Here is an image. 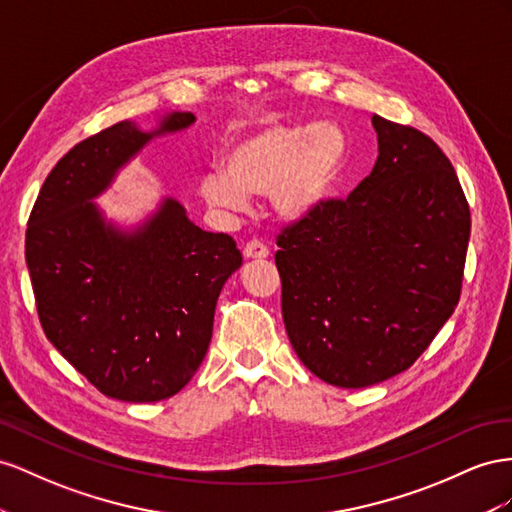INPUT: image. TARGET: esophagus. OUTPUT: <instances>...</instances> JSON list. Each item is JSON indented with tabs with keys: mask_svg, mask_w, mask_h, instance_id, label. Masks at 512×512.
Returning <instances> with one entry per match:
<instances>
[{
	"mask_svg": "<svg viewBox=\"0 0 512 512\" xmlns=\"http://www.w3.org/2000/svg\"><path fill=\"white\" fill-rule=\"evenodd\" d=\"M268 246L261 240H248L244 246V257L246 259H266L268 257Z\"/></svg>",
	"mask_w": 512,
	"mask_h": 512,
	"instance_id": "obj_1",
	"label": "esophagus"
}]
</instances>
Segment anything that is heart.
Instances as JSON below:
<instances>
[{
    "instance_id": "heart-1",
    "label": "heart",
    "mask_w": 512,
    "mask_h": 512,
    "mask_svg": "<svg viewBox=\"0 0 512 512\" xmlns=\"http://www.w3.org/2000/svg\"><path fill=\"white\" fill-rule=\"evenodd\" d=\"M345 135L332 122H272L244 135L223 154V169L201 173L197 191L210 208L240 212L248 195H268L285 221L309 216L339 178Z\"/></svg>"
}]
</instances>
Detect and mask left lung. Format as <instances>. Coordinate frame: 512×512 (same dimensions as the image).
Wrapping results in <instances>:
<instances>
[{
    "label": "left lung",
    "instance_id": "8db88e82",
    "mask_svg": "<svg viewBox=\"0 0 512 512\" xmlns=\"http://www.w3.org/2000/svg\"><path fill=\"white\" fill-rule=\"evenodd\" d=\"M379 156L276 244L287 337L326 384L364 388L410 369L455 313L470 206L437 143L373 115Z\"/></svg>",
    "mask_w": 512,
    "mask_h": 512
}]
</instances>
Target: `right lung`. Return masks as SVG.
<instances>
[{"label": "right lung", "instance_id": "obj_1", "mask_svg": "<svg viewBox=\"0 0 512 512\" xmlns=\"http://www.w3.org/2000/svg\"><path fill=\"white\" fill-rule=\"evenodd\" d=\"M193 122V113L173 111L152 133L126 120L87 137L51 169L27 221L42 330L118 401H163L191 382L212 339L216 300L242 266L231 236L203 231L171 197L128 231L92 201L145 143Z\"/></svg>", "mask_w": 512, "mask_h": 512}]
</instances>
